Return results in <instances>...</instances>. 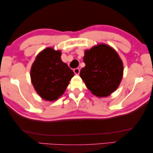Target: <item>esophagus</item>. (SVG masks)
Wrapping results in <instances>:
<instances>
[{
    "label": "esophagus",
    "mask_w": 153,
    "mask_h": 153,
    "mask_svg": "<svg viewBox=\"0 0 153 153\" xmlns=\"http://www.w3.org/2000/svg\"><path fill=\"white\" fill-rule=\"evenodd\" d=\"M74 74H79L80 69H79V68H75V69H74Z\"/></svg>",
    "instance_id": "obj_1"
}]
</instances>
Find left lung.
<instances>
[{"label":"left lung","instance_id":"1","mask_svg":"<svg viewBox=\"0 0 153 153\" xmlns=\"http://www.w3.org/2000/svg\"><path fill=\"white\" fill-rule=\"evenodd\" d=\"M85 66L80 76L87 89L97 97H106L119 87L123 74V65L114 49L100 44L85 51Z\"/></svg>","mask_w":153,"mask_h":153}]
</instances>
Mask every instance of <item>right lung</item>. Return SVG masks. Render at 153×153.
I'll return each mask as SVG.
<instances>
[{"instance_id": "right-lung-1", "label": "right lung", "mask_w": 153, "mask_h": 153, "mask_svg": "<svg viewBox=\"0 0 153 153\" xmlns=\"http://www.w3.org/2000/svg\"><path fill=\"white\" fill-rule=\"evenodd\" d=\"M60 56L61 51L48 47L40 52L31 68V81L35 90L48 101L61 96L74 76V72Z\"/></svg>"}]
</instances>
